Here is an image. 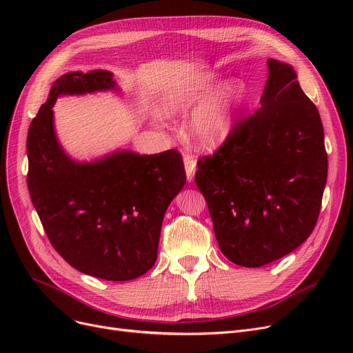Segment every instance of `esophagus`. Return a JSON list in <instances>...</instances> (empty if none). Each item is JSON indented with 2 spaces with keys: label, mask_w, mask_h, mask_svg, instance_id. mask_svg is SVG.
Here are the masks:
<instances>
[{
  "label": "esophagus",
  "mask_w": 353,
  "mask_h": 353,
  "mask_svg": "<svg viewBox=\"0 0 353 353\" xmlns=\"http://www.w3.org/2000/svg\"><path fill=\"white\" fill-rule=\"evenodd\" d=\"M184 170H186L188 180L192 183L196 174V160L192 156H184Z\"/></svg>",
  "instance_id": "1"
}]
</instances>
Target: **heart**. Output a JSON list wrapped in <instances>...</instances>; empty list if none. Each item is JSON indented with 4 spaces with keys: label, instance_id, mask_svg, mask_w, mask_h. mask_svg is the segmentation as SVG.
I'll list each match as a JSON object with an SVG mask.
<instances>
[{
    "label": "heart",
    "instance_id": "obj_1",
    "mask_svg": "<svg viewBox=\"0 0 353 353\" xmlns=\"http://www.w3.org/2000/svg\"><path fill=\"white\" fill-rule=\"evenodd\" d=\"M217 72H199L180 80L161 96L167 114L188 111L194 105L188 121L189 137L201 148L212 150L223 144L234 127L237 110L245 88L237 81L221 85ZM160 119L159 114H156Z\"/></svg>",
    "mask_w": 353,
    "mask_h": 353
}]
</instances>
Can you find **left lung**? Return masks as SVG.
<instances>
[{"mask_svg":"<svg viewBox=\"0 0 353 353\" xmlns=\"http://www.w3.org/2000/svg\"><path fill=\"white\" fill-rule=\"evenodd\" d=\"M268 68L261 105L196 172L221 253L245 268L272 263L305 242L327 177L316 105L290 64L269 59Z\"/></svg>","mask_w":353,"mask_h":353,"instance_id":"left-lung-1","label":"left lung"}]
</instances>
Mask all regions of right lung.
Instances as JSON below:
<instances>
[{"label":"right lung","mask_w":353,"mask_h":353,"mask_svg":"<svg viewBox=\"0 0 353 353\" xmlns=\"http://www.w3.org/2000/svg\"><path fill=\"white\" fill-rule=\"evenodd\" d=\"M119 91L113 72H67L54 81L28 128L27 184L52 248L81 273L132 281L150 270L164 213L186 184L181 154L117 150L72 160L59 143L52 107L60 96Z\"/></svg>","instance_id":"obj_1"}]
</instances>
